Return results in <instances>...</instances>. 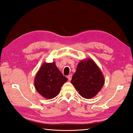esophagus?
Segmentation results:
<instances>
[{
    "mask_svg": "<svg viewBox=\"0 0 133 133\" xmlns=\"http://www.w3.org/2000/svg\"><path fill=\"white\" fill-rule=\"evenodd\" d=\"M67 78H68V80L69 81H70L71 80V78H72V75H69L68 76H67Z\"/></svg>",
    "mask_w": 133,
    "mask_h": 133,
    "instance_id": "1",
    "label": "esophagus"
}]
</instances>
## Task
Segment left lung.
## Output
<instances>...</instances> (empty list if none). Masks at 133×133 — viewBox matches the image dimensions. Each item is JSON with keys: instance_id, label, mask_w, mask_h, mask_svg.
Wrapping results in <instances>:
<instances>
[{"instance_id": "left-lung-1", "label": "left lung", "mask_w": 133, "mask_h": 133, "mask_svg": "<svg viewBox=\"0 0 133 133\" xmlns=\"http://www.w3.org/2000/svg\"><path fill=\"white\" fill-rule=\"evenodd\" d=\"M71 83L81 96L90 98L101 90L104 85V78L93 60L88 59L78 64Z\"/></svg>"}]
</instances>
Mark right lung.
<instances>
[{"label":"right lung","mask_w":133,"mask_h":133,"mask_svg":"<svg viewBox=\"0 0 133 133\" xmlns=\"http://www.w3.org/2000/svg\"><path fill=\"white\" fill-rule=\"evenodd\" d=\"M67 80V78L59 71L55 62L44 63L36 76L35 86L40 94L51 99L57 96Z\"/></svg>","instance_id":"right-lung-1"}]
</instances>
